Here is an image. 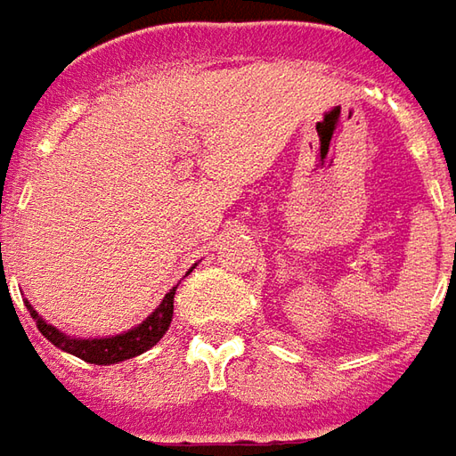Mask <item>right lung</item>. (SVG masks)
Masks as SVG:
<instances>
[{"instance_id":"1","label":"right lung","mask_w":456,"mask_h":456,"mask_svg":"<svg viewBox=\"0 0 456 456\" xmlns=\"http://www.w3.org/2000/svg\"><path fill=\"white\" fill-rule=\"evenodd\" d=\"M190 272H192V269H190ZM175 291H177V287H172V289L167 291L162 305L157 306L144 322L132 327L129 332L111 335V338H88V340L65 335L58 327L45 322L43 317L32 309L29 302H25V306L29 309V314H32V320L37 324V330H40L45 338L53 342L55 347H61L62 353H70V355L86 360V362H94V365H114V362L136 358V355L147 353L150 347H154L157 342L162 340V335L169 330V322H172Z\"/></svg>"}]
</instances>
